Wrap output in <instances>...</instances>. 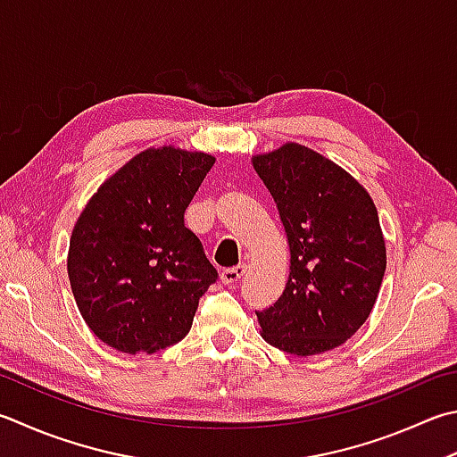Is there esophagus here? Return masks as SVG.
<instances>
[{
    "label": "esophagus",
    "mask_w": 457,
    "mask_h": 457,
    "mask_svg": "<svg viewBox=\"0 0 457 457\" xmlns=\"http://www.w3.org/2000/svg\"><path fill=\"white\" fill-rule=\"evenodd\" d=\"M246 272V264H238V266H232V269L222 270L220 274V280L227 284V287H235V284L245 277Z\"/></svg>",
    "instance_id": "34e87169"
}]
</instances>
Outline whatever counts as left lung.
<instances>
[{"label": "left lung", "mask_w": 457, "mask_h": 457, "mask_svg": "<svg viewBox=\"0 0 457 457\" xmlns=\"http://www.w3.org/2000/svg\"><path fill=\"white\" fill-rule=\"evenodd\" d=\"M290 246L287 288L256 312L262 338L295 356L338 348L376 304L386 243L374 201L342 167L298 143L256 154Z\"/></svg>", "instance_id": "left-lung-1"}]
</instances>
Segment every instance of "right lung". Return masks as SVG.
<instances>
[{
    "label": "right lung",
    "instance_id": "add662e5",
    "mask_svg": "<svg viewBox=\"0 0 457 457\" xmlns=\"http://www.w3.org/2000/svg\"><path fill=\"white\" fill-rule=\"evenodd\" d=\"M212 154L147 149L109 177L75 222L67 272L93 334L125 354H154L191 330L217 269L185 227Z\"/></svg>",
    "mask_w": 457,
    "mask_h": 457
}]
</instances>
